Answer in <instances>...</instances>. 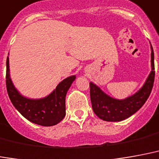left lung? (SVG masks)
Returning a JSON list of instances; mask_svg holds the SVG:
<instances>
[{
    "label": "left lung",
    "instance_id": "1",
    "mask_svg": "<svg viewBox=\"0 0 159 159\" xmlns=\"http://www.w3.org/2000/svg\"><path fill=\"white\" fill-rule=\"evenodd\" d=\"M152 70L142 89L125 99H116L103 93L94 83H90V98L93 112L105 121H121L138 111L148 100L155 77L154 53L151 44Z\"/></svg>",
    "mask_w": 159,
    "mask_h": 159
}]
</instances>
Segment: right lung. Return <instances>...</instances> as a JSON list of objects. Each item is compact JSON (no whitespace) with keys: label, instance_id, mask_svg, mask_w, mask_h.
Here are the masks:
<instances>
[{"label":"right lung","instance_id":"obj_1","mask_svg":"<svg viewBox=\"0 0 159 159\" xmlns=\"http://www.w3.org/2000/svg\"><path fill=\"white\" fill-rule=\"evenodd\" d=\"M76 76H70L59 83L46 97L32 99L24 97L14 87L10 77L9 58L7 59L6 83L8 96L14 107L28 120L43 126L58 124L66 116V95Z\"/></svg>","mask_w":159,"mask_h":159}]
</instances>
